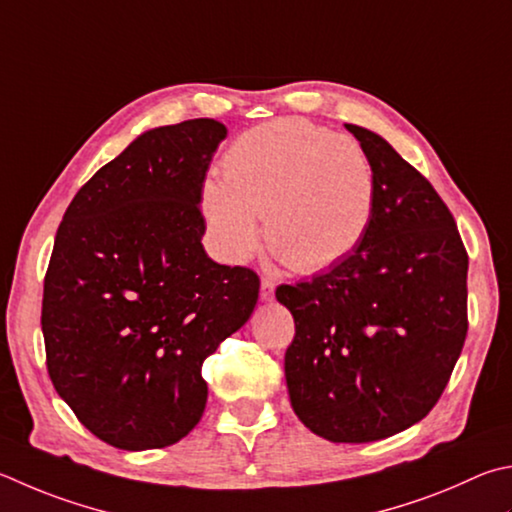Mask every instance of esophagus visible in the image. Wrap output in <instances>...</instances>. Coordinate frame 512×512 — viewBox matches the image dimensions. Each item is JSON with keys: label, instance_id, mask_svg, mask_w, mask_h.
Masks as SVG:
<instances>
[{"label": "esophagus", "instance_id": "obj_1", "mask_svg": "<svg viewBox=\"0 0 512 512\" xmlns=\"http://www.w3.org/2000/svg\"><path fill=\"white\" fill-rule=\"evenodd\" d=\"M259 295H262V300H273L275 297V280L271 277H264L262 284H259Z\"/></svg>", "mask_w": 512, "mask_h": 512}]
</instances>
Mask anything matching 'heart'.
Masks as SVG:
<instances>
[{"label": "heart", "mask_w": 512, "mask_h": 512, "mask_svg": "<svg viewBox=\"0 0 512 512\" xmlns=\"http://www.w3.org/2000/svg\"><path fill=\"white\" fill-rule=\"evenodd\" d=\"M224 181L208 179L201 208L226 262H244L262 239L297 273L340 262L365 237L374 172L362 147L300 118L241 134L224 156Z\"/></svg>", "instance_id": "obj_1"}]
</instances>
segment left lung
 Segmentation results:
<instances>
[{
  "label": "left lung",
  "mask_w": 512,
  "mask_h": 512,
  "mask_svg": "<svg viewBox=\"0 0 512 512\" xmlns=\"http://www.w3.org/2000/svg\"><path fill=\"white\" fill-rule=\"evenodd\" d=\"M347 129L374 172L365 237L275 297L295 320L293 412L322 439L369 443L421 421L448 385L468 333V253L432 183L383 136Z\"/></svg>",
  "instance_id": "obj_1"
}]
</instances>
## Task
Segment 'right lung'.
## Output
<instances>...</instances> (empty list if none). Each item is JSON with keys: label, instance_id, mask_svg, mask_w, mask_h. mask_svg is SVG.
<instances>
[{"label": "right lung", "instance_id": "right-lung-1", "mask_svg": "<svg viewBox=\"0 0 512 512\" xmlns=\"http://www.w3.org/2000/svg\"><path fill=\"white\" fill-rule=\"evenodd\" d=\"M226 134L212 118L141 134L82 185L55 235L46 369L114 448H165L201 421L203 360L257 304V273L212 262L201 244V188Z\"/></svg>", "mask_w": 512, "mask_h": 512}]
</instances>
